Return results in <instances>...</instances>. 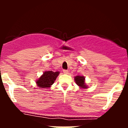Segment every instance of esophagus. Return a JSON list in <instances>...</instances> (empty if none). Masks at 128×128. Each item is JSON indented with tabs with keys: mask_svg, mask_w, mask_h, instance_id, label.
Listing matches in <instances>:
<instances>
[{
	"mask_svg": "<svg viewBox=\"0 0 128 128\" xmlns=\"http://www.w3.org/2000/svg\"><path fill=\"white\" fill-rule=\"evenodd\" d=\"M63 73H64V74H68V71L67 70H63Z\"/></svg>",
	"mask_w": 128,
	"mask_h": 128,
	"instance_id": "1",
	"label": "esophagus"
}]
</instances>
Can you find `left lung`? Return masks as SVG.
<instances>
[{
    "label": "left lung",
    "instance_id": "obj_1",
    "mask_svg": "<svg viewBox=\"0 0 128 128\" xmlns=\"http://www.w3.org/2000/svg\"><path fill=\"white\" fill-rule=\"evenodd\" d=\"M74 80L77 84L81 88H87L88 86L85 84V78L84 76H77L74 78Z\"/></svg>",
    "mask_w": 128,
    "mask_h": 128
}]
</instances>
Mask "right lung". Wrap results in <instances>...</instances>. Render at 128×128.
Masks as SVG:
<instances>
[{
    "label": "right lung",
    "instance_id": "obj_1",
    "mask_svg": "<svg viewBox=\"0 0 128 128\" xmlns=\"http://www.w3.org/2000/svg\"><path fill=\"white\" fill-rule=\"evenodd\" d=\"M60 74V72H52V71H46L42 76L40 77L38 80L36 81L37 86L40 88H47L50 87L54 82L56 79Z\"/></svg>",
    "mask_w": 128,
    "mask_h": 128
}]
</instances>
